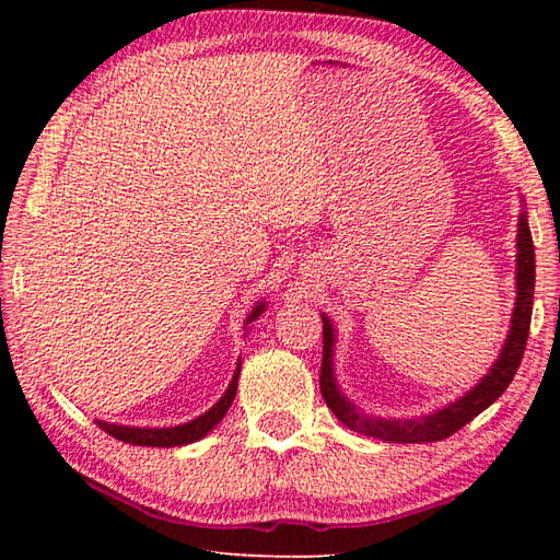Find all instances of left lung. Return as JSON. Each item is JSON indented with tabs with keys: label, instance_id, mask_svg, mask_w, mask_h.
I'll return each mask as SVG.
<instances>
[{
	"label": "left lung",
	"instance_id": "8db88e82",
	"mask_svg": "<svg viewBox=\"0 0 560 560\" xmlns=\"http://www.w3.org/2000/svg\"><path fill=\"white\" fill-rule=\"evenodd\" d=\"M517 299L513 319H510V331L503 343V351L491 365L489 375L481 377L479 385H474L467 395L457 401L447 404L445 409H438L419 419H377L373 413H363L353 401L341 395L335 377V327L329 317L323 315V371H319V392L327 401V407L335 411L337 419L349 425L351 431L363 433L368 438L385 440V443H435V440L450 438L457 433L462 425H467L474 416L503 395L508 385L520 368L522 353L527 347L529 323H532V301H534V243L527 223V211L520 213L517 223Z\"/></svg>",
	"mask_w": 560,
	"mask_h": 560
}]
</instances>
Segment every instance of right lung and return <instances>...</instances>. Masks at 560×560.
<instances>
[{
    "instance_id": "obj_1",
    "label": "right lung",
    "mask_w": 560,
    "mask_h": 560,
    "mask_svg": "<svg viewBox=\"0 0 560 560\" xmlns=\"http://www.w3.org/2000/svg\"><path fill=\"white\" fill-rule=\"evenodd\" d=\"M267 303H257L253 307V313L245 319V327L249 323H255V319L265 313ZM237 375H241V361L235 365V373L231 377V385L229 389L223 392V397L213 404L209 411H205L201 416H197L195 421L183 423V425H171V428H135V425H117V423H108V421H96L101 431H105L108 435L122 440V443L129 445H147V447H177V445H189V443H197V440L205 438L213 425H217L225 411L231 409V404L235 399V392H237Z\"/></svg>"
}]
</instances>
